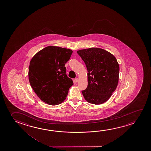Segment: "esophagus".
Here are the masks:
<instances>
[{
  "label": "esophagus",
  "instance_id": "34e87169",
  "mask_svg": "<svg viewBox=\"0 0 151 151\" xmlns=\"http://www.w3.org/2000/svg\"><path fill=\"white\" fill-rule=\"evenodd\" d=\"M78 81H79V79L78 78H76L75 79V83H77V82H78Z\"/></svg>",
  "mask_w": 151,
  "mask_h": 151
}]
</instances>
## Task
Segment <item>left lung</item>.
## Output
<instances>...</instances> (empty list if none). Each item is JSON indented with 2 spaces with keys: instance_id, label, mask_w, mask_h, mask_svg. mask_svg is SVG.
<instances>
[{
  "instance_id": "8db88e82",
  "label": "left lung",
  "mask_w": 151,
  "mask_h": 151,
  "mask_svg": "<svg viewBox=\"0 0 151 151\" xmlns=\"http://www.w3.org/2000/svg\"><path fill=\"white\" fill-rule=\"evenodd\" d=\"M87 69L88 85L82 91L89 103L99 105L107 101L117 86L119 67L113 55L105 50L92 47L79 50Z\"/></svg>"
}]
</instances>
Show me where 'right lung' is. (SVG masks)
<instances>
[{"mask_svg":"<svg viewBox=\"0 0 151 151\" xmlns=\"http://www.w3.org/2000/svg\"><path fill=\"white\" fill-rule=\"evenodd\" d=\"M72 50L50 46L40 50L30 62L28 78L37 96L50 105L64 101L73 82L66 74L65 65Z\"/></svg>","mask_w":151,"mask_h":151,"instance_id":"obj_1","label":"right lung"}]
</instances>
